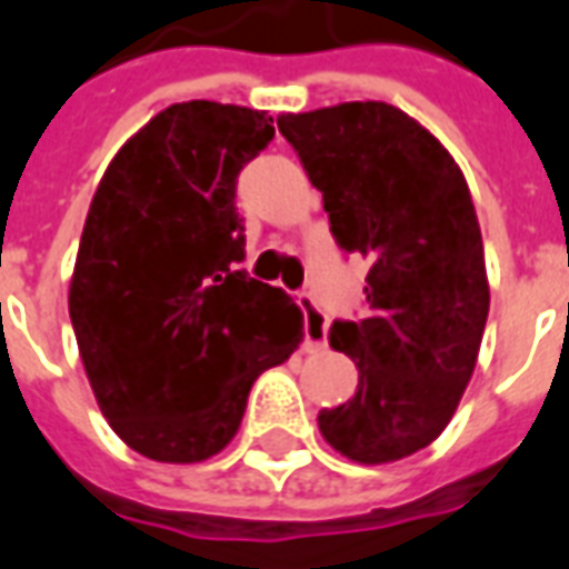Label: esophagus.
Returning <instances> with one entry per match:
<instances>
[{
  "label": "esophagus",
  "mask_w": 569,
  "mask_h": 569,
  "mask_svg": "<svg viewBox=\"0 0 569 569\" xmlns=\"http://www.w3.org/2000/svg\"><path fill=\"white\" fill-rule=\"evenodd\" d=\"M301 307H305V343L307 349H326L328 340V317L317 307V301L310 296H301Z\"/></svg>",
  "instance_id": "34e87169"
}]
</instances>
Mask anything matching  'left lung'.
<instances>
[{"label": "left lung", "instance_id": "1", "mask_svg": "<svg viewBox=\"0 0 569 569\" xmlns=\"http://www.w3.org/2000/svg\"><path fill=\"white\" fill-rule=\"evenodd\" d=\"M277 126L322 192L331 234L370 262L368 319L328 331L356 361L359 389L319 413V431L349 461H401L443 435L477 368L488 277L470 189L449 150L395 104L280 113Z\"/></svg>", "mask_w": 569, "mask_h": 569}]
</instances>
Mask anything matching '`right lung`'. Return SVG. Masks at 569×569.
<instances>
[{"label": "right lung", "instance_id": "1", "mask_svg": "<svg viewBox=\"0 0 569 569\" xmlns=\"http://www.w3.org/2000/svg\"><path fill=\"white\" fill-rule=\"evenodd\" d=\"M273 117L171 104L126 141L83 222L69 313L117 437L162 465H199L241 428L259 373L305 338L301 307L243 271L234 187Z\"/></svg>", "mask_w": 569, "mask_h": 569}]
</instances>
